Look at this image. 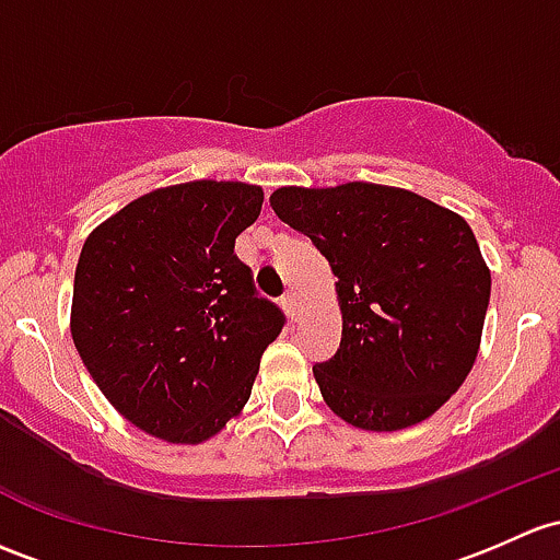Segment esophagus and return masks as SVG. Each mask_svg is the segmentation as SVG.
Listing matches in <instances>:
<instances>
[{
	"mask_svg": "<svg viewBox=\"0 0 560 560\" xmlns=\"http://www.w3.org/2000/svg\"><path fill=\"white\" fill-rule=\"evenodd\" d=\"M281 305H284L287 316H290L292 322H298V319H300V303H298V295H295V292H287V295L281 298Z\"/></svg>",
	"mask_w": 560,
	"mask_h": 560,
	"instance_id": "1",
	"label": "esophagus"
}]
</instances>
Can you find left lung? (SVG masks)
<instances>
[{"label":"left lung","instance_id":"left-lung-1","mask_svg":"<svg viewBox=\"0 0 560 560\" xmlns=\"http://www.w3.org/2000/svg\"><path fill=\"white\" fill-rule=\"evenodd\" d=\"M270 206L314 241L338 295L340 349L314 368L327 408L368 432L438 413L480 351L491 270L462 214L405 187L287 185Z\"/></svg>","mask_w":560,"mask_h":560}]
</instances>
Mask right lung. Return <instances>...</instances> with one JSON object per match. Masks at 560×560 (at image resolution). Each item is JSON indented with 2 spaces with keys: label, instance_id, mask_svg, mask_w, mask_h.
<instances>
[{
  "label": "right lung",
  "instance_id": "obj_1",
  "mask_svg": "<svg viewBox=\"0 0 560 560\" xmlns=\"http://www.w3.org/2000/svg\"><path fill=\"white\" fill-rule=\"evenodd\" d=\"M262 187L192 179L133 198L88 233L72 340L112 408L141 432L201 445L249 402L284 316L233 255Z\"/></svg>",
  "mask_w": 560,
  "mask_h": 560
}]
</instances>
